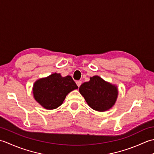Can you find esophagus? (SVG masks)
<instances>
[{"mask_svg":"<svg viewBox=\"0 0 154 154\" xmlns=\"http://www.w3.org/2000/svg\"><path fill=\"white\" fill-rule=\"evenodd\" d=\"M81 83H82V82H81V81H76V84H77V85L78 86V87H79L81 86Z\"/></svg>","mask_w":154,"mask_h":154,"instance_id":"1","label":"esophagus"}]
</instances>
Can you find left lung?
Returning <instances> with one entry per match:
<instances>
[{"label": "left lung", "mask_w": 154, "mask_h": 154, "mask_svg": "<svg viewBox=\"0 0 154 154\" xmlns=\"http://www.w3.org/2000/svg\"><path fill=\"white\" fill-rule=\"evenodd\" d=\"M79 92L89 106L99 112L110 109L115 103L118 95L116 87L99 76L91 77L89 81L81 85Z\"/></svg>", "instance_id": "1"}]
</instances>
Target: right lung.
Masks as SVG:
<instances>
[{
	"label": "right lung",
	"mask_w": 154,
	"mask_h": 154,
	"mask_svg": "<svg viewBox=\"0 0 154 154\" xmlns=\"http://www.w3.org/2000/svg\"><path fill=\"white\" fill-rule=\"evenodd\" d=\"M78 87L69 75L63 77L54 73L35 82L33 87L35 100L45 109H55L63 103L66 95Z\"/></svg>",
	"instance_id": "1"
}]
</instances>
